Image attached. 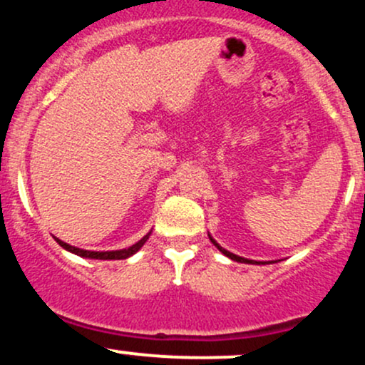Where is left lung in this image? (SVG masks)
Here are the masks:
<instances>
[{
    "label": "left lung",
    "instance_id": "obj_1",
    "mask_svg": "<svg viewBox=\"0 0 365 365\" xmlns=\"http://www.w3.org/2000/svg\"><path fill=\"white\" fill-rule=\"evenodd\" d=\"M210 241H211V242H213V244H215V246H216V247H218V250H220V251H222V253H223V255H225V256H228V258H230V259H234V262H239V263H258V262H253V259H246V258H241V256H237V255L230 253V251L223 250V247H222V246H220V244H218V242H216V241H215V239H213V237H211V235H210Z\"/></svg>",
    "mask_w": 365,
    "mask_h": 365
}]
</instances>
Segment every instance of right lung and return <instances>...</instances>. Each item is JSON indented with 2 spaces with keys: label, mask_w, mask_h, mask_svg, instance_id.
<instances>
[{
  "label": "right lung",
  "mask_w": 365,
  "mask_h": 365,
  "mask_svg": "<svg viewBox=\"0 0 365 365\" xmlns=\"http://www.w3.org/2000/svg\"><path fill=\"white\" fill-rule=\"evenodd\" d=\"M147 239H149V235H145L143 239H140V241L137 244H133V246H130L128 250H119V251H103V253H100V251H85V250H79V247H74L71 246V244L60 241V239H57V242L60 244V246L63 247V250L71 251V253L78 255V256H85V258H93V259H124L128 258V256L135 255L137 251L140 250V247L145 244Z\"/></svg>",
  "instance_id": "obj_1"
}]
</instances>
